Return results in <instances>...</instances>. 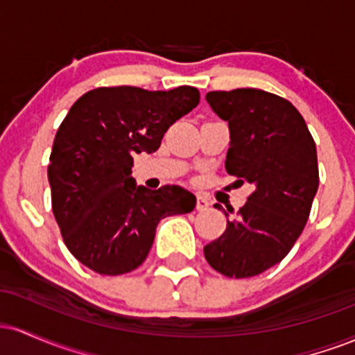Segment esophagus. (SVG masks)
<instances>
[{
    "instance_id": "esophagus-1",
    "label": "esophagus",
    "mask_w": 355,
    "mask_h": 355,
    "mask_svg": "<svg viewBox=\"0 0 355 355\" xmlns=\"http://www.w3.org/2000/svg\"><path fill=\"white\" fill-rule=\"evenodd\" d=\"M210 209V202L207 200L205 197H202V195H198L197 197V210L198 211H205Z\"/></svg>"
}]
</instances>
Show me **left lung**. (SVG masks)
Segmentation results:
<instances>
[{
    "mask_svg": "<svg viewBox=\"0 0 355 355\" xmlns=\"http://www.w3.org/2000/svg\"><path fill=\"white\" fill-rule=\"evenodd\" d=\"M205 100L229 123L225 170L254 191L235 220L223 210L227 229L203 254L227 277L259 275L291 252L307 223L319 189L315 144L294 105L274 93L237 88Z\"/></svg>",
    "mask_w": 355,
    "mask_h": 355,
    "instance_id": "8db88e82",
    "label": "left lung"
}]
</instances>
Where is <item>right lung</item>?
<instances>
[{
  "mask_svg": "<svg viewBox=\"0 0 355 355\" xmlns=\"http://www.w3.org/2000/svg\"><path fill=\"white\" fill-rule=\"evenodd\" d=\"M200 101L193 87L148 92L96 88L75 101L48 165L53 214L68 250L101 275L145 262L158 222L190 214L197 198L178 185H137L133 157L157 152L165 132Z\"/></svg>",
  "mask_w": 355,
  "mask_h": 355,
  "instance_id": "right-lung-1",
  "label": "right lung"
}]
</instances>
